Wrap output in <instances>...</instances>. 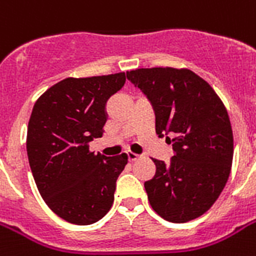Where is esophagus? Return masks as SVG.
Masks as SVG:
<instances>
[{"label":"esophagus","mask_w":256,"mask_h":256,"mask_svg":"<svg viewBox=\"0 0 256 256\" xmlns=\"http://www.w3.org/2000/svg\"><path fill=\"white\" fill-rule=\"evenodd\" d=\"M128 160H130V162H134V160H140V156H138V154H136V152H128Z\"/></svg>","instance_id":"obj_1"}]
</instances>
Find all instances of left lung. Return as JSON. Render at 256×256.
Returning <instances> with one entry per match:
<instances>
[{
	"mask_svg": "<svg viewBox=\"0 0 256 256\" xmlns=\"http://www.w3.org/2000/svg\"><path fill=\"white\" fill-rule=\"evenodd\" d=\"M156 112V132L172 144L170 164L152 158L156 175L144 182L152 210L184 223L211 208L230 176L234 136L228 112L215 90L188 69L152 68L126 73Z\"/></svg>",
	"mask_w": 256,
	"mask_h": 256,
	"instance_id": "left-lung-1",
	"label": "left lung"
}]
</instances>
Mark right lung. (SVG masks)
Returning <instances> with one entry per match:
<instances>
[{"instance_id": "add662e5", "label": "right lung", "mask_w": 256, "mask_h": 256, "mask_svg": "<svg viewBox=\"0 0 256 256\" xmlns=\"http://www.w3.org/2000/svg\"><path fill=\"white\" fill-rule=\"evenodd\" d=\"M124 81V72L69 77L34 104L26 136L30 168L42 199L66 222L92 224L112 206L128 156L94 154L88 144L104 134L106 102Z\"/></svg>"}]
</instances>
